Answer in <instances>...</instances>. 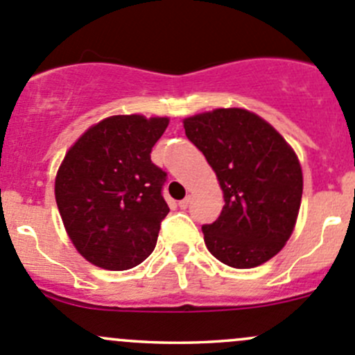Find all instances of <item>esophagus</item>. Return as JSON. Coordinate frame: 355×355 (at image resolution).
Listing matches in <instances>:
<instances>
[{
    "label": "esophagus",
    "instance_id": "obj_1",
    "mask_svg": "<svg viewBox=\"0 0 355 355\" xmlns=\"http://www.w3.org/2000/svg\"><path fill=\"white\" fill-rule=\"evenodd\" d=\"M189 204H191V196H187V198H185V199H182L180 202H178V207H180V209H185V207H187Z\"/></svg>",
    "mask_w": 355,
    "mask_h": 355
}]
</instances>
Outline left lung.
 Instances as JSON below:
<instances>
[{
    "label": "left lung",
    "mask_w": 355,
    "mask_h": 355,
    "mask_svg": "<svg viewBox=\"0 0 355 355\" xmlns=\"http://www.w3.org/2000/svg\"><path fill=\"white\" fill-rule=\"evenodd\" d=\"M223 191L216 221L202 225L207 250L239 270L277 256L292 235L302 199V170L285 139L257 114L220 108L184 120Z\"/></svg>",
    "instance_id": "obj_1"
}]
</instances>
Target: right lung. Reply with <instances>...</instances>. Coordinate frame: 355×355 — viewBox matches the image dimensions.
<instances>
[{
    "instance_id": "obj_1",
    "label": "right lung",
    "mask_w": 355,
    "mask_h": 355,
    "mask_svg": "<svg viewBox=\"0 0 355 355\" xmlns=\"http://www.w3.org/2000/svg\"><path fill=\"white\" fill-rule=\"evenodd\" d=\"M168 118L116 114L105 118L68 149L56 173L55 196L75 249L94 266L123 271L155 250L166 173L151 151Z\"/></svg>"
}]
</instances>
